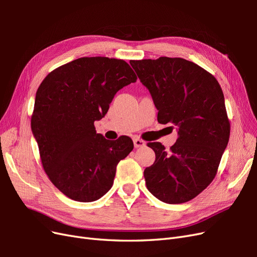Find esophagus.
Returning <instances> with one entry per match:
<instances>
[{"mask_svg":"<svg viewBox=\"0 0 257 257\" xmlns=\"http://www.w3.org/2000/svg\"><path fill=\"white\" fill-rule=\"evenodd\" d=\"M133 142H134L135 148H141V147H145L146 146V143L141 138H134Z\"/></svg>","mask_w":257,"mask_h":257,"instance_id":"1","label":"esophagus"}]
</instances>
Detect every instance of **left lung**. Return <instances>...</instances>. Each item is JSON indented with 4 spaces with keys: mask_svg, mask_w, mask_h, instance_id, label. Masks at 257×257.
Masks as SVG:
<instances>
[{
    "mask_svg": "<svg viewBox=\"0 0 257 257\" xmlns=\"http://www.w3.org/2000/svg\"><path fill=\"white\" fill-rule=\"evenodd\" d=\"M150 91L158 121L178 126L169 151L149 143L155 161L144 172L147 189L166 204L186 203L212 182L228 144L230 123L215 77L182 58L131 60Z\"/></svg>",
    "mask_w": 257,
    "mask_h": 257,
    "instance_id": "8db88e82",
    "label": "left lung"
}]
</instances>
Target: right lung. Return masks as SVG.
Here are the masks:
<instances>
[{"mask_svg": "<svg viewBox=\"0 0 257 257\" xmlns=\"http://www.w3.org/2000/svg\"><path fill=\"white\" fill-rule=\"evenodd\" d=\"M136 80L125 61L84 57L53 69L38 87L31 127L44 170L68 198L89 203L111 189L116 165L134 144L127 136L105 139L94 121L107 113L116 92Z\"/></svg>", "mask_w": 257, "mask_h": 257, "instance_id": "add662e5", "label": "right lung"}]
</instances>
